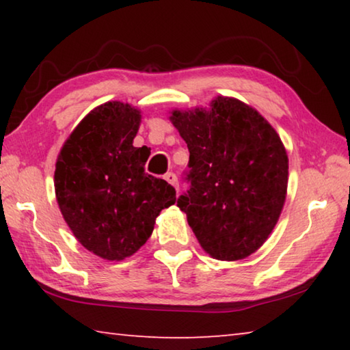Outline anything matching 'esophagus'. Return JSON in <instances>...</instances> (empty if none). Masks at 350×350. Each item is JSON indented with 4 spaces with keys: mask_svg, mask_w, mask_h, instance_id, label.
Wrapping results in <instances>:
<instances>
[{
    "mask_svg": "<svg viewBox=\"0 0 350 350\" xmlns=\"http://www.w3.org/2000/svg\"><path fill=\"white\" fill-rule=\"evenodd\" d=\"M163 179L167 180L168 183H171V185H173L177 189V191H179V182H177V176L174 173H167L163 176Z\"/></svg>",
    "mask_w": 350,
    "mask_h": 350,
    "instance_id": "esophagus-1",
    "label": "esophagus"
}]
</instances>
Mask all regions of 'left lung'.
<instances>
[{"mask_svg": "<svg viewBox=\"0 0 350 350\" xmlns=\"http://www.w3.org/2000/svg\"><path fill=\"white\" fill-rule=\"evenodd\" d=\"M211 109L173 111L189 151L187 193L177 199L199 244L238 260L258 250L280 219L288 159L280 135L250 106L217 97Z\"/></svg>", "mask_w": 350, "mask_h": 350, "instance_id": "obj_1", "label": "left lung"}]
</instances>
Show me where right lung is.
Instances as JSON below:
<instances>
[{
  "label": "right lung",
  "instance_id": "right-lung-1",
  "mask_svg": "<svg viewBox=\"0 0 350 350\" xmlns=\"http://www.w3.org/2000/svg\"><path fill=\"white\" fill-rule=\"evenodd\" d=\"M140 112L108 102L91 111L57 159L55 194L64 221L97 256H131L152 233L163 208L176 202L168 182L145 173L148 152L133 146Z\"/></svg>",
  "mask_w": 350,
  "mask_h": 350
}]
</instances>
